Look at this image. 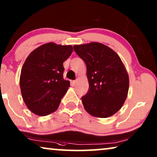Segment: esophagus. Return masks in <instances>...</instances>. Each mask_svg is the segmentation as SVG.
<instances>
[{
  "instance_id": "esophagus-1",
  "label": "esophagus",
  "mask_w": 157,
  "mask_h": 157,
  "mask_svg": "<svg viewBox=\"0 0 157 157\" xmlns=\"http://www.w3.org/2000/svg\"><path fill=\"white\" fill-rule=\"evenodd\" d=\"M76 81H72V84H73V86H74L75 85V83H76Z\"/></svg>"
}]
</instances>
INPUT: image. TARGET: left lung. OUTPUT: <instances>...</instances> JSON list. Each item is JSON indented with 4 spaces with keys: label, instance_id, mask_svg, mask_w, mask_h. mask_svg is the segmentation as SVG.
Instances as JSON below:
<instances>
[{
    "label": "left lung",
    "instance_id": "obj_1",
    "mask_svg": "<svg viewBox=\"0 0 157 157\" xmlns=\"http://www.w3.org/2000/svg\"><path fill=\"white\" fill-rule=\"evenodd\" d=\"M74 49L86 66L89 88L81 97L84 109L94 117H111L127 97L129 79L123 62L115 51L100 43L75 45Z\"/></svg>",
    "mask_w": 157,
    "mask_h": 157
}]
</instances>
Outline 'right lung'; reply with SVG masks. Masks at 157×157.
I'll return each mask as SVG.
<instances>
[{"instance_id": "1", "label": "right lung", "mask_w": 157, "mask_h": 157, "mask_svg": "<svg viewBox=\"0 0 157 157\" xmlns=\"http://www.w3.org/2000/svg\"><path fill=\"white\" fill-rule=\"evenodd\" d=\"M70 45L48 43L30 53L20 76L23 99L31 112L47 116L55 111L67 92L70 82L63 79V62L72 53Z\"/></svg>"}]
</instances>
